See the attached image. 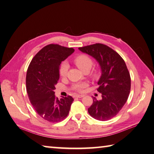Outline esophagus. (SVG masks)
Returning a JSON list of instances; mask_svg holds the SVG:
<instances>
[{"mask_svg": "<svg viewBox=\"0 0 154 154\" xmlns=\"http://www.w3.org/2000/svg\"><path fill=\"white\" fill-rule=\"evenodd\" d=\"M83 95H78V94H77V95H75L74 96V97H78V98H81V97H83Z\"/></svg>", "mask_w": 154, "mask_h": 154, "instance_id": "34e87169", "label": "esophagus"}]
</instances>
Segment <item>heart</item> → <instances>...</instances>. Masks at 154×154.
<instances>
[{
    "mask_svg": "<svg viewBox=\"0 0 154 154\" xmlns=\"http://www.w3.org/2000/svg\"><path fill=\"white\" fill-rule=\"evenodd\" d=\"M74 63L77 66V67L81 69L82 71H89L92 66L93 61L92 58L88 57L87 54H80L78 55L74 58ZM69 69V65L67 62H63L61 63L59 67V74L61 77H66ZM92 75L96 76L97 75V72H93ZM87 86V84L85 83H78L73 85L72 88L76 91L82 92L83 88Z\"/></svg>",
    "mask_w": 154,
    "mask_h": 154,
    "instance_id": "obj_1",
    "label": "heart"
}]
</instances>
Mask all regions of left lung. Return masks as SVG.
Masks as SVG:
<instances>
[{
  "instance_id": "8db88e82",
  "label": "left lung",
  "mask_w": 154,
  "mask_h": 154,
  "mask_svg": "<svg viewBox=\"0 0 154 154\" xmlns=\"http://www.w3.org/2000/svg\"><path fill=\"white\" fill-rule=\"evenodd\" d=\"M79 49L94 57L101 70L97 91L101 93L102 99L97 100L92 97L88 114L103 122L113 118L127 102L131 87V78L124 60L116 51L103 44L87 45Z\"/></svg>"
}]
</instances>
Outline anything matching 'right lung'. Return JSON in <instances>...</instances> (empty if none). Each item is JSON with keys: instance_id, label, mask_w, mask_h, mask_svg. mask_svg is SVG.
Here are the masks:
<instances>
[{"instance_id": "1", "label": "right lung", "mask_w": 154, "mask_h": 154, "mask_svg": "<svg viewBox=\"0 0 154 154\" xmlns=\"http://www.w3.org/2000/svg\"><path fill=\"white\" fill-rule=\"evenodd\" d=\"M74 51L73 48L49 44L38 51L27 69L26 83L29 101L36 113L48 122L66 119L74 101L71 96L59 100L54 92L60 63Z\"/></svg>"}]
</instances>
